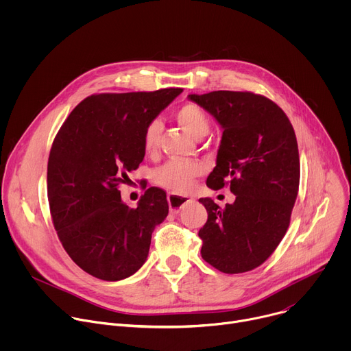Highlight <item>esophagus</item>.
Returning a JSON list of instances; mask_svg holds the SVG:
<instances>
[{"label":"esophagus","instance_id":"esophagus-1","mask_svg":"<svg viewBox=\"0 0 351 351\" xmlns=\"http://www.w3.org/2000/svg\"><path fill=\"white\" fill-rule=\"evenodd\" d=\"M189 203H191V198H189V197H182V195H176V194H168V204H169L171 213L178 214Z\"/></svg>","mask_w":351,"mask_h":351}]
</instances>
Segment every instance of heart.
Segmentation results:
<instances>
[{
  "label": "heart",
  "instance_id": "obj_1",
  "mask_svg": "<svg viewBox=\"0 0 351 351\" xmlns=\"http://www.w3.org/2000/svg\"><path fill=\"white\" fill-rule=\"evenodd\" d=\"M178 123L194 138H203L210 132V119L203 108L195 104H184L176 112ZM162 123L158 119L148 122L143 133V147L148 156L157 154L161 143ZM204 172V167L195 161H169L154 173L158 186L175 193L187 194L195 179Z\"/></svg>",
  "mask_w": 351,
  "mask_h": 351
}]
</instances>
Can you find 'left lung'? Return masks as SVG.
<instances>
[{"instance_id": "left-lung-1", "label": "left lung", "mask_w": 351, "mask_h": 351, "mask_svg": "<svg viewBox=\"0 0 351 351\" xmlns=\"http://www.w3.org/2000/svg\"><path fill=\"white\" fill-rule=\"evenodd\" d=\"M222 128L217 167L207 178L215 190L230 184L225 208L199 198L208 219L199 229L202 257L225 274L260 267L283 239L300 183L298 147L286 114L250 91L189 94Z\"/></svg>"}]
</instances>
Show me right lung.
<instances>
[{"label":"right lung","mask_w":351,"mask_h":351,"mask_svg":"<svg viewBox=\"0 0 351 351\" xmlns=\"http://www.w3.org/2000/svg\"><path fill=\"white\" fill-rule=\"evenodd\" d=\"M182 91L90 95L54 138L47 167L49 211L69 257L98 279L115 282L137 272L168 215L164 190L147 189L129 208L118 187L144 158L145 126Z\"/></svg>","instance_id":"1"}]
</instances>
